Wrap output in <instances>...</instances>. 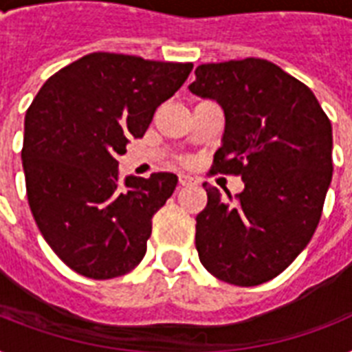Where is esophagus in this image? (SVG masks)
Listing matches in <instances>:
<instances>
[{
    "instance_id": "esophagus-1",
    "label": "esophagus",
    "mask_w": 352,
    "mask_h": 352,
    "mask_svg": "<svg viewBox=\"0 0 352 352\" xmlns=\"http://www.w3.org/2000/svg\"><path fill=\"white\" fill-rule=\"evenodd\" d=\"M193 181H195V179H193L192 175H186V173H181V175H179V184H181V186L193 184Z\"/></svg>"
}]
</instances>
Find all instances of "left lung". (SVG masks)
Instances as JSON below:
<instances>
[{"mask_svg": "<svg viewBox=\"0 0 352 352\" xmlns=\"http://www.w3.org/2000/svg\"><path fill=\"white\" fill-rule=\"evenodd\" d=\"M188 89L225 113L214 171L245 182L235 199L203 184L199 259L225 283L261 285L300 256L320 223L333 179L331 122L305 84L261 58L203 63Z\"/></svg>", "mask_w": 352, "mask_h": 352, "instance_id": "8db88e82", "label": "left lung"}]
</instances>
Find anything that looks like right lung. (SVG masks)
<instances>
[{
    "label": "right lung",
    "mask_w": 352,
    "mask_h": 352,
    "mask_svg": "<svg viewBox=\"0 0 352 352\" xmlns=\"http://www.w3.org/2000/svg\"><path fill=\"white\" fill-rule=\"evenodd\" d=\"M192 69L93 52L52 74L27 109L21 160L30 212L74 272L111 279L142 261L151 219L179 179L160 171L120 181L117 157L129 138L144 137Z\"/></svg>",
    "instance_id": "add662e5"
}]
</instances>
